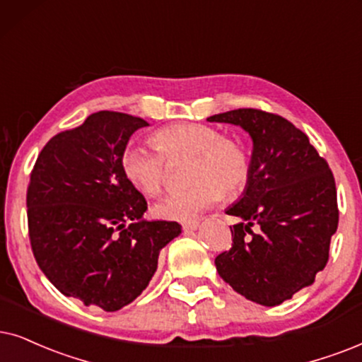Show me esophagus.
Instances as JSON below:
<instances>
[{
  "instance_id": "esophagus-1",
  "label": "esophagus",
  "mask_w": 362,
  "mask_h": 362,
  "mask_svg": "<svg viewBox=\"0 0 362 362\" xmlns=\"http://www.w3.org/2000/svg\"><path fill=\"white\" fill-rule=\"evenodd\" d=\"M182 227H184L185 232H194V230H197V228L200 227V223L197 222V221H190V222L182 223Z\"/></svg>"
}]
</instances>
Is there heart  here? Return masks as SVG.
I'll return each instance as SVG.
<instances>
[{
  "label": "heart",
  "instance_id": "b5f03b06",
  "mask_svg": "<svg viewBox=\"0 0 362 362\" xmlns=\"http://www.w3.org/2000/svg\"><path fill=\"white\" fill-rule=\"evenodd\" d=\"M153 147L128 145L122 155L127 180L147 197H155L167 184L165 158H190L187 180L190 187L165 197L155 205V214L168 221H189L212 207L226 195L244 190L250 177V160L239 141L222 136L204 123H175L160 128Z\"/></svg>",
  "mask_w": 362,
  "mask_h": 362
}]
</instances>
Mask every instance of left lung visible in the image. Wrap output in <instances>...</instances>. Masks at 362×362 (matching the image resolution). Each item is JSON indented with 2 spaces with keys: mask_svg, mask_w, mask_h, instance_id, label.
<instances>
[{
  "mask_svg": "<svg viewBox=\"0 0 362 362\" xmlns=\"http://www.w3.org/2000/svg\"><path fill=\"white\" fill-rule=\"evenodd\" d=\"M252 139L250 177L228 215L230 250L215 257L218 276L252 303L282 304L326 267L339 222L337 192L327 162L308 135L286 118L255 108L209 117Z\"/></svg>",
  "mask_w": 362,
  "mask_h": 362,
  "instance_id": "1",
  "label": "left lung"
}]
</instances>
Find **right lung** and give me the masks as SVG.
<instances>
[{
  "mask_svg": "<svg viewBox=\"0 0 362 362\" xmlns=\"http://www.w3.org/2000/svg\"><path fill=\"white\" fill-rule=\"evenodd\" d=\"M148 123L120 112L91 113L54 135L31 170L26 207L33 255L48 281L85 305L115 313L157 271L180 223L145 221L147 200L122 170L128 140Z\"/></svg>",
  "mask_w": 362,
  "mask_h": 362,
  "instance_id": "obj_1",
  "label": "right lung"
}]
</instances>
